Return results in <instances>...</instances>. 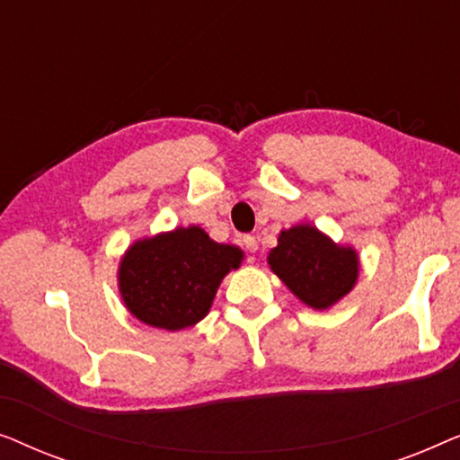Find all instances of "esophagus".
I'll return each instance as SVG.
<instances>
[{
    "label": "esophagus",
    "mask_w": 460,
    "mask_h": 460,
    "mask_svg": "<svg viewBox=\"0 0 460 460\" xmlns=\"http://www.w3.org/2000/svg\"><path fill=\"white\" fill-rule=\"evenodd\" d=\"M243 244H244V249L251 251V253H255V251L260 249V243H257V238L251 236V234L243 236Z\"/></svg>",
    "instance_id": "esophagus-1"
}]
</instances>
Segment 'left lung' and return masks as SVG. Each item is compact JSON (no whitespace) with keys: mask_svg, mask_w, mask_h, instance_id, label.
I'll return each mask as SVG.
<instances>
[{"mask_svg":"<svg viewBox=\"0 0 460 460\" xmlns=\"http://www.w3.org/2000/svg\"><path fill=\"white\" fill-rule=\"evenodd\" d=\"M268 266L288 291L312 310H329L351 293L360 276V255L312 224L280 230Z\"/></svg>","mask_w":460,"mask_h":460,"instance_id":"1","label":"left lung"}]
</instances>
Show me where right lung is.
<instances>
[{"instance_id": "add662e5", "label": "right lung", "mask_w": 460, "mask_h": 460, "mask_svg": "<svg viewBox=\"0 0 460 460\" xmlns=\"http://www.w3.org/2000/svg\"><path fill=\"white\" fill-rule=\"evenodd\" d=\"M243 260L236 244L216 243L200 226H178L129 244L117 270L119 295L140 323L181 331L209 314L226 274Z\"/></svg>"}]
</instances>
